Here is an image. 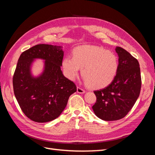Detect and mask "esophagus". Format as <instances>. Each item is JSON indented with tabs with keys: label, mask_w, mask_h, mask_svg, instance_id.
<instances>
[{
	"label": "esophagus",
	"mask_w": 155,
	"mask_h": 155,
	"mask_svg": "<svg viewBox=\"0 0 155 155\" xmlns=\"http://www.w3.org/2000/svg\"><path fill=\"white\" fill-rule=\"evenodd\" d=\"M77 92H78V93H79V94H83V93L85 92V90H83V88H80L79 87H77Z\"/></svg>",
	"instance_id": "obj_1"
}]
</instances>
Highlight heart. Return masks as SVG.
<instances>
[{
  "instance_id": "obj_1",
  "label": "heart",
  "mask_w": 155,
  "mask_h": 155,
  "mask_svg": "<svg viewBox=\"0 0 155 155\" xmlns=\"http://www.w3.org/2000/svg\"><path fill=\"white\" fill-rule=\"evenodd\" d=\"M63 72L74 81L81 69V75L89 87L104 88L113 81L118 68L114 53L97 46H82L75 48L73 58L67 56L62 62Z\"/></svg>"
}]
</instances>
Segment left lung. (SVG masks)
<instances>
[{
	"label": "left lung",
	"instance_id": "8db88e82",
	"mask_svg": "<svg viewBox=\"0 0 155 155\" xmlns=\"http://www.w3.org/2000/svg\"><path fill=\"white\" fill-rule=\"evenodd\" d=\"M115 50L118 55V68L115 78L107 87L94 91L96 102L92 109L98 118L105 121L124 118L137 101L141 89L138 60L119 46Z\"/></svg>",
	"mask_w": 155,
	"mask_h": 155
}]
</instances>
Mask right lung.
<instances>
[{"label": "right lung", "mask_w": 155, "mask_h": 155, "mask_svg": "<svg viewBox=\"0 0 155 155\" xmlns=\"http://www.w3.org/2000/svg\"><path fill=\"white\" fill-rule=\"evenodd\" d=\"M62 48L37 45L22 52L18 60L13 78L14 94L24 114L35 122L45 123L58 118L70 96L77 91L74 83L65 78L61 70ZM36 58L45 60L44 70L34 77L31 67Z\"/></svg>", "instance_id": "add662e5"}]
</instances>
